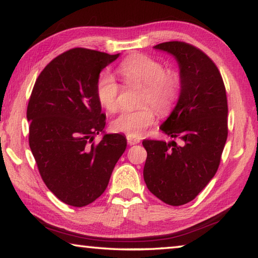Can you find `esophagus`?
I'll return each mask as SVG.
<instances>
[{
  "label": "esophagus",
  "instance_id": "obj_1",
  "mask_svg": "<svg viewBox=\"0 0 258 258\" xmlns=\"http://www.w3.org/2000/svg\"><path fill=\"white\" fill-rule=\"evenodd\" d=\"M126 139H127V142H128L130 146L138 145V143H140V141H141V140H140L139 138H137V137H131V135H127V137H126Z\"/></svg>",
  "mask_w": 258,
  "mask_h": 258
}]
</instances>
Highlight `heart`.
I'll use <instances>...</instances> for the list:
<instances>
[{"label": "heart", "instance_id": "obj_1", "mask_svg": "<svg viewBox=\"0 0 258 258\" xmlns=\"http://www.w3.org/2000/svg\"><path fill=\"white\" fill-rule=\"evenodd\" d=\"M118 72L127 84L145 85L141 94V104L150 103L161 115L172 110L180 91V77L173 71H165L164 64L150 56L133 54L121 61ZM119 84L110 73L104 72L99 76L95 94L100 104L113 112L119 108ZM156 112L150 106L135 110L120 112L112 120L111 127L116 132L131 137H139L154 124Z\"/></svg>", "mask_w": 258, "mask_h": 258}]
</instances>
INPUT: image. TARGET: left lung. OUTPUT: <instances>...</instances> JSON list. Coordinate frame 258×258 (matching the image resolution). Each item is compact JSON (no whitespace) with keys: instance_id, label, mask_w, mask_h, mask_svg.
I'll use <instances>...</instances> for the list:
<instances>
[{"instance_id":"obj_1","label":"left lung","mask_w":258,"mask_h":258,"mask_svg":"<svg viewBox=\"0 0 258 258\" xmlns=\"http://www.w3.org/2000/svg\"><path fill=\"white\" fill-rule=\"evenodd\" d=\"M154 49L172 54L180 69L177 103L160 130L181 143L143 140V177L161 202L181 206L197 197L217 171L228 138V100L220 72L203 51L178 41Z\"/></svg>"}]
</instances>
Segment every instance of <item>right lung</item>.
I'll use <instances>...</instances> for the list:
<instances>
[{"mask_svg": "<svg viewBox=\"0 0 258 258\" xmlns=\"http://www.w3.org/2000/svg\"><path fill=\"white\" fill-rule=\"evenodd\" d=\"M119 56L76 47L54 58L35 82L27 107L29 147L45 185L61 202L83 207L101 196L127 146L104 133L95 94L103 68ZM103 139L94 145L95 135Z\"/></svg>", "mask_w": 258, "mask_h": 258, "instance_id": "right-lung-1", "label": "right lung"}]
</instances>
